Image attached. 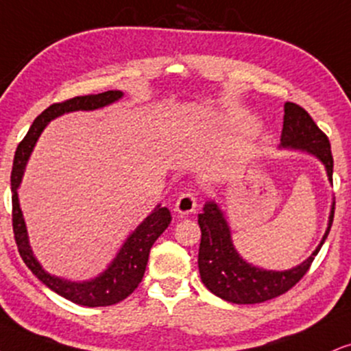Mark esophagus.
Segmentation results:
<instances>
[{
	"instance_id": "esophagus-1",
	"label": "esophagus",
	"mask_w": 351,
	"mask_h": 351,
	"mask_svg": "<svg viewBox=\"0 0 351 351\" xmlns=\"http://www.w3.org/2000/svg\"><path fill=\"white\" fill-rule=\"evenodd\" d=\"M197 208V197L194 196L193 193H183L181 196L176 199L175 204V210L180 214V216H188L196 210Z\"/></svg>"
}]
</instances>
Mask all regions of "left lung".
<instances>
[{
  "mask_svg": "<svg viewBox=\"0 0 351 351\" xmlns=\"http://www.w3.org/2000/svg\"><path fill=\"white\" fill-rule=\"evenodd\" d=\"M280 149L301 150L317 157L324 163L328 180L332 181L333 158L328 137L312 121L309 112L294 103L285 104ZM333 209L335 202L332 204L330 216H328L327 230L309 258L291 269L273 271L250 265L239 255L232 242L230 227L222 210L216 202L208 201L202 208V213L197 216V223L201 227L199 255H197L201 281L210 293L234 304H258L281 296L299 282L309 269L330 232Z\"/></svg>",
  "mask_w": 351,
  "mask_h": 351,
  "instance_id": "8db88e82",
  "label": "left lung"
}]
</instances>
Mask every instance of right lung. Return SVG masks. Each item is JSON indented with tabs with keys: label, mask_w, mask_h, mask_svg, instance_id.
Returning <instances> with one entry per match:
<instances>
[{
	"label": "right lung",
	"mask_w": 351,
	"mask_h": 351,
	"mask_svg": "<svg viewBox=\"0 0 351 351\" xmlns=\"http://www.w3.org/2000/svg\"><path fill=\"white\" fill-rule=\"evenodd\" d=\"M121 98L122 91L112 90L99 93V95L77 96V98L66 99L63 103H55L52 106H49L32 122L27 135L19 143L18 150H16L14 163H12V230H14V240L16 245H18L21 258L47 288L71 302L86 307L112 306V304L121 302L122 299H125L134 293L138 282L142 281L143 273H145L152 245L163 234L165 229L170 226V210L158 204L157 208L152 210V214L143 219L142 223H138L137 229L129 235L128 240L121 247L119 253L116 255V258L111 261V265L103 273L93 278V280L77 282L63 280V278L47 273L42 268V265L37 261L36 256H34L31 245H29L26 222H24L23 210H21L19 206L18 188L21 180H23L26 163L29 157H31L34 145H36L37 138H39L42 130L45 129V125L50 121L65 112L95 111V109L108 106V104Z\"/></svg>",
	"instance_id": "1"
}]
</instances>
